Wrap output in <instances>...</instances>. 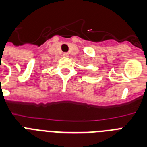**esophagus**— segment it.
<instances>
[{
  "label": "esophagus",
  "instance_id": "1",
  "mask_svg": "<svg viewBox=\"0 0 147 147\" xmlns=\"http://www.w3.org/2000/svg\"><path fill=\"white\" fill-rule=\"evenodd\" d=\"M63 55H64V56H65V57H68V56H69V53H63Z\"/></svg>",
  "mask_w": 147,
  "mask_h": 147
}]
</instances>
